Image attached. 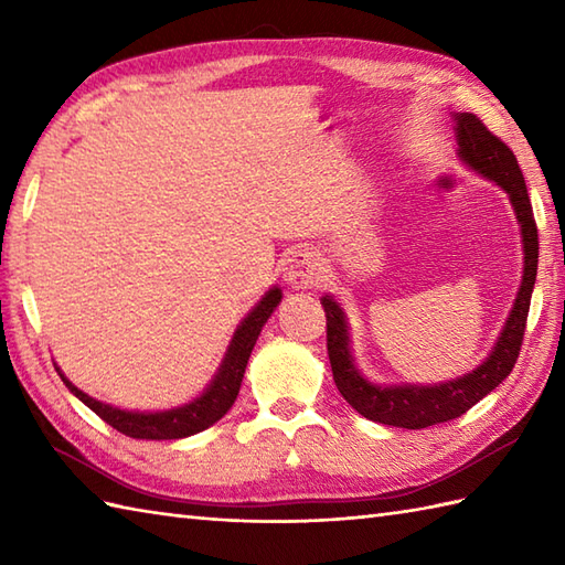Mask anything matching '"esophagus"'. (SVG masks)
Wrapping results in <instances>:
<instances>
[{
    "label": "esophagus",
    "mask_w": 565,
    "mask_h": 565,
    "mask_svg": "<svg viewBox=\"0 0 565 565\" xmlns=\"http://www.w3.org/2000/svg\"><path fill=\"white\" fill-rule=\"evenodd\" d=\"M322 279V257L316 249H296L286 259L284 281L291 289H313Z\"/></svg>",
    "instance_id": "obj_1"
}]
</instances>
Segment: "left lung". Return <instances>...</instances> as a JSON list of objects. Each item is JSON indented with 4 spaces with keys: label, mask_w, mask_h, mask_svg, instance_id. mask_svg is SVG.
<instances>
[{
    "label": "left lung",
    "mask_w": 565,
    "mask_h": 565,
    "mask_svg": "<svg viewBox=\"0 0 565 565\" xmlns=\"http://www.w3.org/2000/svg\"><path fill=\"white\" fill-rule=\"evenodd\" d=\"M456 140H459V158L471 164L476 172L493 179L495 184L510 194V201L522 225L524 243V276L514 301L512 313L500 332L495 350L490 352L486 362L471 374L456 381L439 383V386H374L359 374L352 354H350V334H347V320L342 308L330 296L322 298L328 318V354L332 366V379L338 383L344 401L350 403L359 415L374 419L381 425L423 429L429 425L449 423L461 417L466 411L486 398V395L500 386L510 376L512 366L518 364L522 350L526 316H530V301L536 281L539 264V235L532 211L530 194L522 170L514 152L502 142L493 130L476 114L456 116Z\"/></svg>",
    "instance_id": "8db88e82"
}]
</instances>
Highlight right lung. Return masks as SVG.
<instances>
[{
    "mask_svg": "<svg viewBox=\"0 0 565 565\" xmlns=\"http://www.w3.org/2000/svg\"><path fill=\"white\" fill-rule=\"evenodd\" d=\"M279 301H281L279 289H271L262 298V301L255 306V310H252V313L243 320V326L237 328L235 338L231 342V350H227L218 374H215L206 393H203L194 403H189L184 407H174V411H164V413L118 411V407L94 401L87 393H82L79 388L72 386V383L60 374V369L57 374L84 405L92 407V411L97 413L106 425H111L116 431H121L126 437H134V439L191 437L196 435V431L211 427L213 423H218V419L231 411V405L235 403L239 393V383H243V376H245L247 359L252 350H255V342L259 338L264 322H267V318L274 313V308L279 306Z\"/></svg>",
    "mask_w": 565,
    "mask_h": 565,
    "instance_id": "obj_1",
    "label": "right lung"
}]
</instances>
